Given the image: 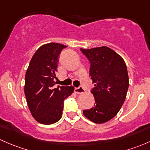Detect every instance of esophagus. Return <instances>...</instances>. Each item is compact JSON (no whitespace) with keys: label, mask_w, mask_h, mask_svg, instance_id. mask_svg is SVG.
Returning <instances> with one entry per match:
<instances>
[{"label":"esophagus","mask_w":150,"mask_h":150,"mask_svg":"<svg viewBox=\"0 0 150 150\" xmlns=\"http://www.w3.org/2000/svg\"><path fill=\"white\" fill-rule=\"evenodd\" d=\"M75 93H76L77 94L84 93V90H83V88H82L81 87L75 88Z\"/></svg>","instance_id":"obj_1"}]
</instances>
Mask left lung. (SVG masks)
<instances>
[{"label":"left lung","mask_w":150,"mask_h":150,"mask_svg":"<svg viewBox=\"0 0 150 150\" xmlns=\"http://www.w3.org/2000/svg\"><path fill=\"white\" fill-rule=\"evenodd\" d=\"M91 62L90 75L94 83L92 93L96 103L84 110L87 119L103 124L113 119L121 109L129 88V76L124 59L108 47L80 49Z\"/></svg>","instance_id":"8db88e82"}]
</instances>
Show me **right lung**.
<instances>
[{"mask_svg": "<svg viewBox=\"0 0 150 150\" xmlns=\"http://www.w3.org/2000/svg\"><path fill=\"white\" fill-rule=\"evenodd\" d=\"M65 45L48 43L33 55L25 76L24 93L31 115L42 124H52L62 117L64 99L74 92V87H55L59 55Z\"/></svg>", "mask_w": 150, "mask_h": 150, "instance_id": "add662e5", "label": "right lung"}]
</instances>
